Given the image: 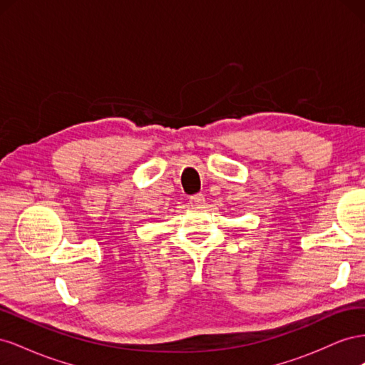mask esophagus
Masks as SVG:
<instances>
[{"label": "esophagus", "instance_id": "34e87169", "mask_svg": "<svg viewBox=\"0 0 365 365\" xmlns=\"http://www.w3.org/2000/svg\"><path fill=\"white\" fill-rule=\"evenodd\" d=\"M190 204L193 205V207H201V205H204V202H205V196L202 195V193H197V195H193V196H190Z\"/></svg>", "mask_w": 365, "mask_h": 365}]
</instances>
